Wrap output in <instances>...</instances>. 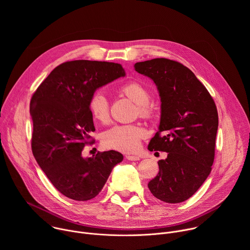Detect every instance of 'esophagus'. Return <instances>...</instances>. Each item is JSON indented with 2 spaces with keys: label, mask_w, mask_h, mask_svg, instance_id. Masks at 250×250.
<instances>
[{
  "label": "esophagus",
  "mask_w": 250,
  "mask_h": 250,
  "mask_svg": "<svg viewBox=\"0 0 250 250\" xmlns=\"http://www.w3.org/2000/svg\"><path fill=\"white\" fill-rule=\"evenodd\" d=\"M125 158H126L127 160H129V161H137V160L140 159L139 156H133V155H126Z\"/></svg>",
  "instance_id": "1"
}]
</instances>
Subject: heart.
<instances>
[{"instance_id":"1","label":"heart","mask_w":250,"mask_h":250,"mask_svg":"<svg viewBox=\"0 0 250 250\" xmlns=\"http://www.w3.org/2000/svg\"><path fill=\"white\" fill-rule=\"evenodd\" d=\"M121 93L136 104V114L140 118L152 116L153 108L149 104L148 89L138 82H129L121 88ZM89 109L93 118L100 123H106L110 117L109 101L100 91L92 94L89 99ZM146 130L135 125H117L105 130L102 135L103 145L115 150L133 152L145 137Z\"/></svg>"}]
</instances>
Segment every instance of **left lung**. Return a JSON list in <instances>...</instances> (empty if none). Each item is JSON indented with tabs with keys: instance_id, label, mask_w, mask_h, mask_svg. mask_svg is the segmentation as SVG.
Returning a JSON list of instances; mask_svg holds the SVG:
<instances>
[{
	"instance_id": "1",
	"label": "left lung",
	"mask_w": 250,
	"mask_h": 250,
	"mask_svg": "<svg viewBox=\"0 0 250 250\" xmlns=\"http://www.w3.org/2000/svg\"><path fill=\"white\" fill-rule=\"evenodd\" d=\"M134 70L154 82L161 101L158 131L148 150L168 153L158 161L159 172L148 188L165 203L184 202L211 170L219 125L216 104L192 71L179 62L155 58L135 63Z\"/></svg>"
}]
</instances>
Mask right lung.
Returning a JSON list of instances; mask_svg holds the SVG:
<instances>
[{
	"mask_svg": "<svg viewBox=\"0 0 250 250\" xmlns=\"http://www.w3.org/2000/svg\"><path fill=\"white\" fill-rule=\"evenodd\" d=\"M121 64L74 60L54 68L30 100L33 124L31 149L53 186L76 201L95 198L122 153L109 150L92 157L82 156L95 130L89 99L95 91L124 77Z\"/></svg>",
	"mask_w": 250,
	"mask_h": 250,
	"instance_id": "obj_1",
	"label": "right lung"
}]
</instances>
